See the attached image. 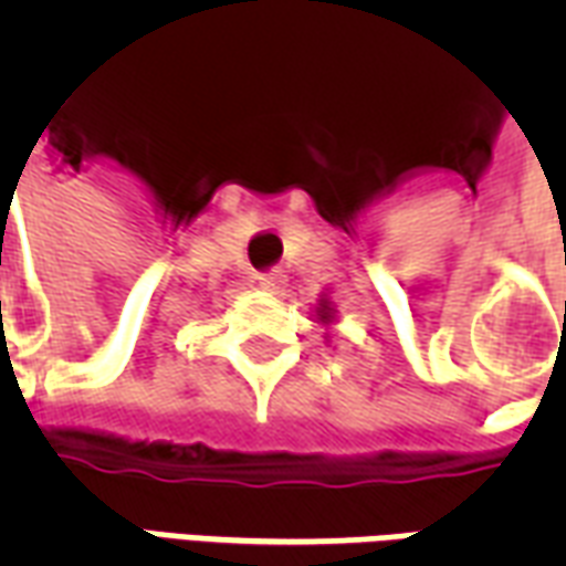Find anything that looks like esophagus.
I'll return each mask as SVG.
<instances>
[{
    "mask_svg": "<svg viewBox=\"0 0 566 566\" xmlns=\"http://www.w3.org/2000/svg\"><path fill=\"white\" fill-rule=\"evenodd\" d=\"M258 284L263 287V291H279V287H284V272L282 270L260 272Z\"/></svg>",
    "mask_w": 566,
    "mask_h": 566,
    "instance_id": "obj_1",
    "label": "esophagus"
}]
</instances>
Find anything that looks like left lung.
Returning a JSON list of instances; mask_svg holds the SVG:
<instances>
[{
	"label": "left lung",
	"mask_w": 566,
	"mask_h": 566,
	"mask_svg": "<svg viewBox=\"0 0 566 566\" xmlns=\"http://www.w3.org/2000/svg\"><path fill=\"white\" fill-rule=\"evenodd\" d=\"M318 318L324 321V324H331L333 308H331V303H327V300H321V303H318Z\"/></svg>",
	"instance_id": "8db88e82"
}]
</instances>
